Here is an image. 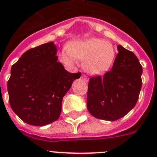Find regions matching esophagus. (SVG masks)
Here are the masks:
<instances>
[{
  "label": "esophagus",
  "mask_w": 157,
  "mask_h": 157,
  "mask_svg": "<svg viewBox=\"0 0 157 157\" xmlns=\"http://www.w3.org/2000/svg\"><path fill=\"white\" fill-rule=\"evenodd\" d=\"M82 78H83V79L85 80L86 82H88L89 81L88 77H87V76H86V75H82Z\"/></svg>",
  "instance_id": "esophagus-1"
}]
</instances>
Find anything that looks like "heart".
<instances>
[{"label":"heart","instance_id":"obj_1","mask_svg":"<svg viewBox=\"0 0 157 157\" xmlns=\"http://www.w3.org/2000/svg\"><path fill=\"white\" fill-rule=\"evenodd\" d=\"M116 48L112 43L97 37L75 40L67 45L61 53L66 64L74 66L77 59L83 60V67L89 74L101 75L109 71L116 58Z\"/></svg>","mask_w":157,"mask_h":157}]
</instances>
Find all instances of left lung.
I'll return each mask as SVG.
<instances>
[{"label":"left lung","instance_id":"8db88e82","mask_svg":"<svg viewBox=\"0 0 157 157\" xmlns=\"http://www.w3.org/2000/svg\"><path fill=\"white\" fill-rule=\"evenodd\" d=\"M113 66L103 77L90 78L87 109L97 119L115 121L135 106L141 89L142 67L134 52L117 46Z\"/></svg>","mask_w":157,"mask_h":157}]
</instances>
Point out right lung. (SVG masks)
Wrapping results in <instances>:
<instances>
[{"label":"right lung","instance_id":"1","mask_svg":"<svg viewBox=\"0 0 157 157\" xmlns=\"http://www.w3.org/2000/svg\"><path fill=\"white\" fill-rule=\"evenodd\" d=\"M52 41L24 52L11 68L8 99L13 112L23 122L45 126L61 113L63 98L81 73L66 71L56 56Z\"/></svg>","mask_w":157,"mask_h":157}]
</instances>
